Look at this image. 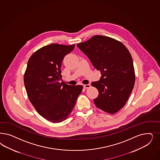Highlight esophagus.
Returning a JSON list of instances; mask_svg holds the SVG:
<instances>
[{
    "label": "esophagus",
    "mask_w": 160,
    "mask_h": 160,
    "mask_svg": "<svg viewBox=\"0 0 160 160\" xmlns=\"http://www.w3.org/2000/svg\"><path fill=\"white\" fill-rule=\"evenodd\" d=\"M83 87L85 88H89L91 87V85L90 84H87V85H84Z\"/></svg>",
    "instance_id": "1"
}]
</instances>
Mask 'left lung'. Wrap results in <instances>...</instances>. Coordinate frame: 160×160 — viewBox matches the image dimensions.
I'll return each mask as SVG.
<instances>
[{
	"label": "left lung",
	"instance_id": "1",
	"mask_svg": "<svg viewBox=\"0 0 160 160\" xmlns=\"http://www.w3.org/2000/svg\"><path fill=\"white\" fill-rule=\"evenodd\" d=\"M77 46L90 59L101 77L91 85L97 88V107L113 114L124 107L134 88L132 58L123 43L108 36L95 35Z\"/></svg>",
	"mask_w": 160,
	"mask_h": 160
}]
</instances>
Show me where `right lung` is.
Returning a JSON list of instances; mask_svg holds the SVG:
<instances>
[{
  "label": "right lung",
  "mask_w": 160,
  "mask_h": 160,
  "mask_svg": "<svg viewBox=\"0 0 160 160\" xmlns=\"http://www.w3.org/2000/svg\"><path fill=\"white\" fill-rule=\"evenodd\" d=\"M75 46L52 43L42 47L30 57L24 74L30 102L42 117L53 123L67 118L82 91V85L59 82L63 58Z\"/></svg>",
  "instance_id": "add662e5"
}]
</instances>
